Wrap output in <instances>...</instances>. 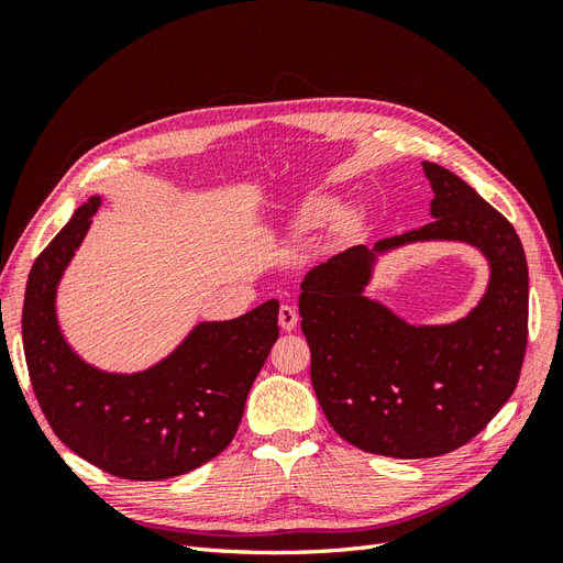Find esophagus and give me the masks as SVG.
I'll use <instances>...</instances> for the list:
<instances>
[{
	"instance_id": "1",
	"label": "esophagus",
	"mask_w": 563,
	"mask_h": 563,
	"mask_svg": "<svg viewBox=\"0 0 563 563\" xmlns=\"http://www.w3.org/2000/svg\"><path fill=\"white\" fill-rule=\"evenodd\" d=\"M298 310L294 308V305H282L279 308V327L284 331H294L298 327Z\"/></svg>"
}]
</instances>
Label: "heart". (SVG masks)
<instances>
[{
	"mask_svg": "<svg viewBox=\"0 0 563 563\" xmlns=\"http://www.w3.org/2000/svg\"><path fill=\"white\" fill-rule=\"evenodd\" d=\"M335 209V203L327 197H317L310 199L298 213V230H312L317 225H321L323 220H327Z\"/></svg>",
	"mask_w": 563,
	"mask_h": 563,
	"instance_id": "obj_1",
	"label": "heart"
}]
</instances>
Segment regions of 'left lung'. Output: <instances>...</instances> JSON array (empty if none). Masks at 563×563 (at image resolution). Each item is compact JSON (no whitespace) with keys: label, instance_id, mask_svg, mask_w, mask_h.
<instances>
[{"label":"left lung","instance_id":"obj_1","mask_svg":"<svg viewBox=\"0 0 563 563\" xmlns=\"http://www.w3.org/2000/svg\"><path fill=\"white\" fill-rule=\"evenodd\" d=\"M432 223L354 246L300 284L310 376L331 428L347 444L387 457H434L465 446L512 397L528 340V265L517 230L449 168L422 162ZM449 239L492 263L483 302L446 328H413L361 291L373 252Z\"/></svg>","mask_w":563,"mask_h":563}]
</instances>
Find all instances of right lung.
<instances>
[{"label":"right lung","mask_w":563,"mask_h":563,"mask_svg":"<svg viewBox=\"0 0 563 563\" xmlns=\"http://www.w3.org/2000/svg\"><path fill=\"white\" fill-rule=\"evenodd\" d=\"M98 203H81L30 269L23 350L32 389L54 434L91 465L119 479H172L228 449L279 338V302L199 323L172 356L133 376L84 364L60 335L56 286Z\"/></svg>","instance_id":"1"}]
</instances>
